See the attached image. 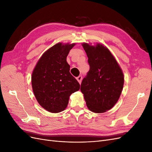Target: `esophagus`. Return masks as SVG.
Masks as SVG:
<instances>
[{
    "label": "esophagus",
    "mask_w": 152,
    "mask_h": 152,
    "mask_svg": "<svg viewBox=\"0 0 152 152\" xmlns=\"http://www.w3.org/2000/svg\"><path fill=\"white\" fill-rule=\"evenodd\" d=\"M82 75H79V77H77V80L79 82V83L80 84L81 82H82Z\"/></svg>",
    "instance_id": "1"
}]
</instances>
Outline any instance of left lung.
I'll use <instances>...</instances> for the list:
<instances>
[{
  "label": "left lung",
  "instance_id": "8db88e82",
  "mask_svg": "<svg viewBox=\"0 0 152 152\" xmlns=\"http://www.w3.org/2000/svg\"><path fill=\"white\" fill-rule=\"evenodd\" d=\"M82 45L88 57L90 69L82 80L80 91L89 110L104 113L113 107L120 98L124 82L123 72L103 45Z\"/></svg>",
  "mask_w": 152,
  "mask_h": 152
}]
</instances>
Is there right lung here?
Returning <instances> with one entry per match:
<instances>
[{
	"label": "right lung",
	"mask_w": 152,
	"mask_h": 152,
	"mask_svg": "<svg viewBox=\"0 0 152 152\" xmlns=\"http://www.w3.org/2000/svg\"><path fill=\"white\" fill-rule=\"evenodd\" d=\"M75 45L58 43L39 59L31 75L35 98L47 111L59 113L68 104L70 96L80 89V84L70 73L66 57Z\"/></svg>",
	"instance_id": "obj_1"
}]
</instances>
